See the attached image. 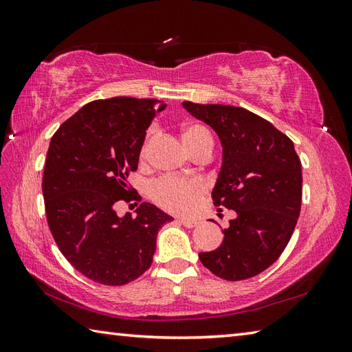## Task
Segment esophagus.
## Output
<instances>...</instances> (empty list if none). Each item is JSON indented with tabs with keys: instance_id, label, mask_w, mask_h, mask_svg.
<instances>
[{
	"instance_id": "esophagus-1",
	"label": "esophagus",
	"mask_w": 352,
	"mask_h": 352,
	"mask_svg": "<svg viewBox=\"0 0 352 352\" xmlns=\"http://www.w3.org/2000/svg\"><path fill=\"white\" fill-rule=\"evenodd\" d=\"M177 221H178V222H180V223H183V226H184L186 228H193V227H197V226H198V222H197L195 219H188V218H178Z\"/></svg>"
}]
</instances>
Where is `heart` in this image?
<instances>
[{
    "label": "heart",
    "mask_w": 352,
    "mask_h": 352,
    "mask_svg": "<svg viewBox=\"0 0 352 352\" xmlns=\"http://www.w3.org/2000/svg\"><path fill=\"white\" fill-rule=\"evenodd\" d=\"M154 131L149 130L140 148V159H145L153 144ZM183 140L190 153L212 144L210 133L203 125L189 124L183 129ZM204 186L199 182L177 180V178H162L151 186V198L162 208L174 213H190L195 210L201 197L204 195Z\"/></svg>",
    "instance_id": "obj_1"
}]
</instances>
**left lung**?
<instances>
[{
  "label": "left lung",
  "mask_w": 352,
  "mask_h": 352,
  "mask_svg": "<svg viewBox=\"0 0 352 352\" xmlns=\"http://www.w3.org/2000/svg\"><path fill=\"white\" fill-rule=\"evenodd\" d=\"M182 104L218 134L222 164L212 198L214 206L236 212L222 243L199 252V260L219 278H251L280 257L294 233L301 212V160L286 134L250 110Z\"/></svg>",
  "instance_id": "8db88e82"
}]
</instances>
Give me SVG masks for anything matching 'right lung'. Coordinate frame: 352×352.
Segmentation results:
<instances>
[{
    "label": "right lung",
    "mask_w": 352,
    "mask_h": 352,
    "mask_svg": "<svg viewBox=\"0 0 352 352\" xmlns=\"http://www.w3.org/2000/svg\"><path fill=\"white\" fill-rule=\"evenodd\" d=\"M164 107L130 96L96 100L51 138L42 180L48 227L66 260L100 284L122 286L148 271L157 233L174 221L149 203L136 218L115 212L119 199H131L126 177L138 169L146 129Z\"/></svg>",
    "instance_id": "right-lung-1"
}]
</instances>
